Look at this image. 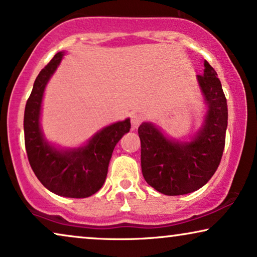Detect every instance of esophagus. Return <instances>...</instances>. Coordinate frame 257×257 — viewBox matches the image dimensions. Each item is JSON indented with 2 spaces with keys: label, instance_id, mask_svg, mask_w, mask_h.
<instances>
[{
  "label": "esophagus",
  "instance_id": "obj_1",
  "mask_svg": "<svg viewBox=\"0 0 257 257\" xmlns=\"http://www.w3.org/2000/svg\"><path fill=\"white\" fill-rule=\"evenodd\" d=\"M143 121V115L139 113H133L131 115V124H132V128L136 130L138 128V126L142 124Z\"/></svg>",
  "mask_w": 257,
  "mask_h": 257
}]
</instances>
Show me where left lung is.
I'll use <instances>...</instances> for the list:
<instances>
[{"label":"left lung","instance_id":"8db88e82","mask_svg":"<svg viewBox=\"0 0 257 257\" xmlns=\"http://www.w3.org/2000/svg\"><path fill=\"white\" fill-rule=\"evenodd\" d=\"M199 86L207 104L202 126L189 142L170 139L152 122L138 128L142 171L147 184L165 195H184L206 185L222 158L228 124L227 99L217 73L207 61Z\"/></svg>","mask_w":257,"mask_h":257}]
</instances>
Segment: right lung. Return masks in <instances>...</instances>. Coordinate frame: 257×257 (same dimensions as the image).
<instances>
[{
  "instance_id": "1",
  "label": "right lung",
  "mask_w": 257,
  "mask_h": 257,
  "mask_svg": "<svg viewBox=\"0 0 257 257\" xmlns=\"http://www.w3.org/2000/svg\"><path fill=\"white\" fill-rule=\"evenodd\" d=\"M64 52H57L38 73L24 110V142L30 166L42 185L66 198H87L104 185L114 146L131 128L130 119L108 125L77 149H57L44 138L41 108L45 86Z\"/></svg>"
}]
</instances>
